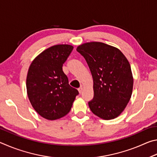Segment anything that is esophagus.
I'll return each mask as SVG.
<instances>
[{
	"mask_svg": "<svg viewBox=\"0 0 157 157\" xmlns=\"http://www.w3.org/2000/svg\"><path fill=\"white\" fill-rule=\"evenodd\" d=\"M82 91H83V87L80 86V87H79V88L78 89V91H79V94H81V93L82 92Z\"/></svg>",
	"mask_w": 157,
	"mask_h": 157,
	"instance_id": "esophagus-1",
	"label": "esophagus"
}]
</instances>
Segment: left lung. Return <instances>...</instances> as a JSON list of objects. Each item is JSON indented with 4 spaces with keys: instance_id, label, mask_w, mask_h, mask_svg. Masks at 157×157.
<instances>
[{
    "instance_id": "left-lung-1",
    "label": "left lung",
    "mask_w": 157,
    "mask_h": 157,
    "mask_svg": "<svg viewBox=\"0 0 157 157\" xmlns=\"http://www.w3.org/2000/svg\"><path fill=\"white\" fill-rule=\"evenodd\" d=\"M77 51L86 59L94 79L90 109L104 120L117 118L132 94L134 79L128 60L118 48L102 42L79 45Z\"/></svg>"
}]
</instances>
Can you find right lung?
<instances>
[{
  "instance_id": "right-lung-1",
  "label": "right lung",
  "mask_w": 157,
  "mask_h": 157,
  "mask_svg": "<svg viewBox=\"0 0 157 157\" xmlns=\"http://www.w3.org/2000/svg\"><path fill=\"white\" fill-rule=\"evenodd\" d=\"M73 49L68 44L52 46L34 58L29 67L26 79L29 100L34 109L47 120L66 116L79 94L69 85L62 70Z\"/></svg>"
}]
</instances>
